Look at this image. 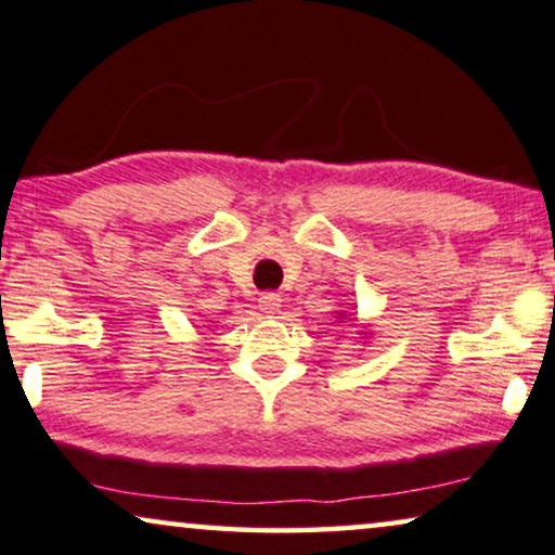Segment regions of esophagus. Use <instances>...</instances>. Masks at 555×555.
Returning <instances> with one entry per match:
<instances>
[{"label": "esophagus", "instance_id": "obj_1", "mask_svg": "<svg viewBox=\"0 0 555 555\" xmlns=\"http://www.w3.org/2000/svg\"><path fill=\"white\" fill-rule=\"evenodd\" d=\"M279 306H281V296H279V294L267 292V294L259 296V309H261L263 313H276Z\"/></svg>", "mask_w": 555, "mask_h": 555}]
</instances>
